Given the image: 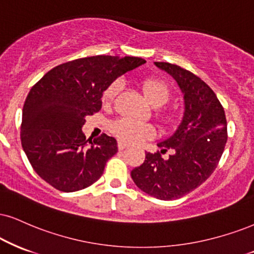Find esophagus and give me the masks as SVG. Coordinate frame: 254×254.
I'll return each instance as SVG.
<instances>
[{
    "mask_svg": "<svg viewBox=\"0 0 254 254\" xmlns=\"http://www.w3.org/2000/svg\"><path fill=\"white\" fill-rule=\"evenodd\" d=\"M127 147H128V145L126 142H122V141L118 142V148L120 149V151H122V149H125V148H127Z\"/></svg>",
    "mask_w": 254,
    "mask_h": 254,
    "instance_id": "obj_1",
    "label": "esophagus"
}]
</instances>
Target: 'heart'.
<instances>
[{
    "instance_id": "b5f03b06",
    "label": "heart",
    "mask_w": 254,
    "mask_h": 254,
    "mask_svg": "<svg viewBox=\"0 0 254 254\" xmlns=\"http://www.w3.org/2000/svg\"><path fill=\"white\" fill-rule=\"evenodd\" d=\"M143 95L153 106H162L168 101L171 96V88L164 80L159 77L148 76L143 77L140 81ZM120 92V83L118 81L112 82L102 94V102L105 106L111 105ZM161 120L166 124L174 121V114L167 109L159 112ZM111 132L122 142L126 143H139L145 140L152 139L155 136V129L152 125L145 122L133 120V119L121 118L111 124Z\"/></svg>"
}]
</instances>
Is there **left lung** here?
I'll return each instance as SVG.
<instances>
[{
    "instance_id": "left-lung-1",
    "label": "left lung",
    "mask_w": 254,
    "mask_h": 254,
    "mask_svg": "<svg viewBox=\"0 0 254 254\" xmlns=\"http://www.w3.org/2000/svg\"><path fill=\"white\" fill-rule=\"evenodd\" d=\"M155 64L171 74L183 90L184 119L173 135L158 143L161 152L147 153L130 175L149 195L174 200L199 187L217 168L227 141V121L215 93L199 76L168 62ZM167 150L171 154L162 158Z\"/></svg>"
}]
</instances>
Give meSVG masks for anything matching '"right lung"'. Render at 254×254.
Wrapping results in <instances>:
<instances>
[{"label": "right lung", "instance_id": "obj_1", "mask_svg": "<svg viewBox=\"0 0 254 254\" xmlns=\"http://www.w3.org/2000/svg\"><path fill=\"white\" fill-rule=\"evenodd\" d=\"M145 62L133 56L77 59L56 65L31 87L22 111L21 143L46 183L75 192L101 177L118 143L105 133L87 140L86 117L101 109L102 94L113 81Z\"/></svg>", "mask_w": 254, "mask_h": 254}]
</instances>
